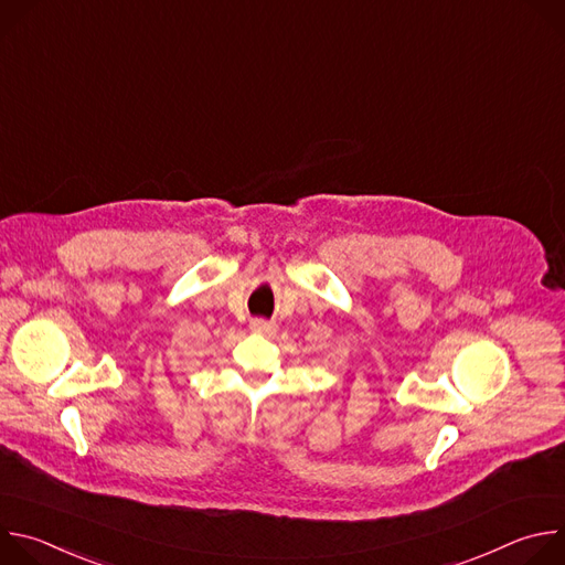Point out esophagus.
<instances>
[{"mask_svg":"<svg viewBox=\"0 0 565 565\" xmlns=\"http://www.w3.org/2000/svg\"><path fill=\"white\" fill-rule=\"evenodd\" d=\"M250 329H253L255 333L266 335V333H273V331H275V324H273V321H268V319H253V321H250Z\"/></svg>","mask_w":565,"mask_h":565,"instance_id":"1","label":"esophagus"}]
</instances>
